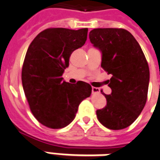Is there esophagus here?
Segmentation results:
<instances>
[{"label": "esophagus", "instance_id": "esophagus-1", "mask_svg": "<svg viewBox=\"0 0 160 160\" xmlns=\"http://www.w3.org/2000/svg\"><path fill=\"white\" fill-rule=\"evenodd\" d=\"M100 92V89L96 87H92V93H98Z\"/></svg>", "mask_w": 160, "mask_h": 160}]
</instances>
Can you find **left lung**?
I'll use <instances>...</instances> for the list:
<instances>
[{
  "label": "left lung",
  "mask_w": 160,
  "mask_h": 160,
  "mask_svg": "<svg viewBox=\"0 0 160 160\" xmlns=\"http://www.w3.org/2000/svg\"><path fill=\"white\" fill-rule=\"evenodd\" d=\"M89 40L102 53L101 67L111 74L107 105L96 111L102 125L121 130L134 122L145 107L150 70L140 44L123 28H94ZM102 92V91H101Z\"/></svg>",
  "instance_id": "obj_1"
}]
</instances>
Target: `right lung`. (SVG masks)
Wrapping results in <instances>:
<instances>
[{
    "label": "right lung",
    "instance_id": "right-lung-1",
    "mask_svg": "<svg viewBox=\"0 0 160 160\" xmlns=\"http://www.w3.org/2000/svg\"><path fill=\"white\" fill-rule=\"evenodd\" d=\"M88 28H47L27 50L22 68L23 89L32 113L45 127L60 129L68 126L80 102L91 94L88 83L70 84L62 77L71 53L85 43Z\"/></svg>",
    "mask_w": 160,
    "mask_h": 160
}]
</instances>
